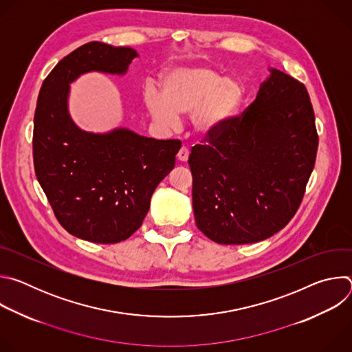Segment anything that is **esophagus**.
<instances>
[{"label": "esophagus", "mask_w": 352, "mask_h": 352, "mask_svg": "<svg viewBox=\"0 0 352 352\" xmlns=\"http://www.w3.org/2000/svg\"><path fill=\"white\" fill-rule=\"evenodd\" d=\"M188 157H189V148L186 146H182L179 148V152H178V160L179 162H186Z\"/></svg>", "instance_id": "34e87169"}]
</instances>
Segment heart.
Returning <instances> with one entry per match:
<instances>
[{
	"label": "heart",
	"mask_w": 352,
	"mask_h": 352,
	"mask_svg": "<svg viewBox=\"0 0 352 352\" xmlns=\"http://www.w3.org/2000/svg\"><path fill=\"white\" fill-rule=\"evenodd\" d=\"M243 98L242 86L224 79L205 67H182L171 71L162 82V96L153 89L144 93V103L157 122L173 126L178 116H189L196 133L209 136L236 116Z\"/></svg>",
	"instance_id": "b5f03b06"
}]
</instances>
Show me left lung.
<instances>
[{
	"label": "left lung",
	"mask_w": 352,
	"mask_h": 352,
	"mask_svg": "<svg viewBox=\"0 0 352 352\" xmlns=\"http://www.w3.org/2000/svg\"><path fill=\"white\" fill-rule=\"evenodd\" d=\"M255 102L189 155L197 228L223 245L255 243L295 216L319 136L304 83L270 69Z\"/></svg>",
	"instance_id": "1"
}]
</instances>
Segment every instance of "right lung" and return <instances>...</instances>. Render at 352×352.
Instances as JSON below:
<instances>
[{
  "label": "right lung",
  "mask_w": 352,
  "mask_h": 352,
  "mask_svg": "<svg viewBox=\"0 0 352 352\" xmlns=\"http://www.w3.org/2000/svg\"><path fill=\"white\" fill-rule=\"evenodd\" d=\"M138 53L90 41L64 57L44 79L34 111V173L58 223L72 235L117 243L143 223L156 186L174 168L181 140L129 129L80 131L68 114L69 83L90 71L125 74Z\"/></svg>",
  "instance_id": "add662e5"
}]
</instances>
